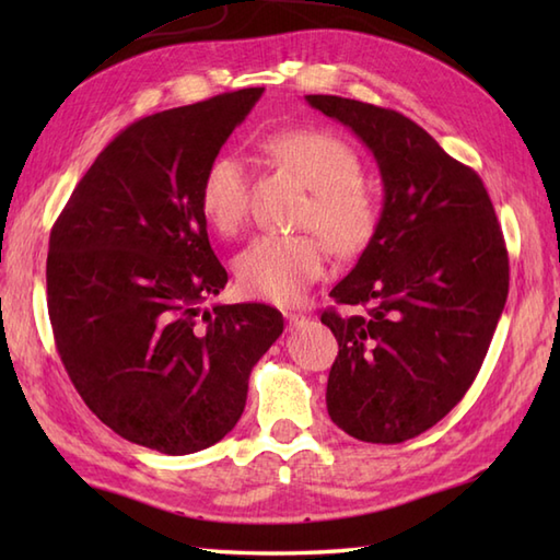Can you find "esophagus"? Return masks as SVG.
Here are the masks:
<instances>
[{
  "instance_id": "1",
  "label": "esophagus",
  "mask_w": 560,
  "mask_h": 560,
  "mask_svg": "<svg viewBox=\"0 0 560 560\" xmlns=\"http://www.w3.org/2000/svg\"><path fill=\"white\" fill-rule=\"evenodd\" d=\"M287 323H289V329H299L307 323V317L301 313H287Z\"/></svg>"
}]
</instances>
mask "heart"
<instances>
[{
  "label": "heart",
  "instance_id": "obj_1",
  "mask_svg": "<svg viewBox=\"0 0 560 560\" xmlns=\"http://www.w3.org/2000/svg\"><path fill=\"white\" fill-rule=\"evenodd\" d=\"M265 149L311 187L301 213L303 229L326 237L339 257H353L373 241L380 201L361 180L355 151L325 129H283ZM199 209L219 233H235L247 213V165L235 153H219L199 185ZM325 265V244L315 233H265L233 259L237 287L249 299L289 305L305 293Z\"/></svg>",
  "mask_w": 560,
  "mask_h": 560
}]
</instances>
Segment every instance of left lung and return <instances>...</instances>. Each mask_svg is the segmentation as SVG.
<instances>
[{
  "label": "left lung",
  "mask_w": 560,
  "mask_h": 560,
  "mask_svg": "<svg viewBox=\"0 0 560 560\" xmlns=\"http://www.w3.org/2000/svg\"><path fill=\"white\" fill-rule=\"evenodd\" d=\"M371 149L383 177L380 223L325 311L339 341L327 411L365 443H404L467 395L508 299V249L481 177L397 110L305 96Z\"/></svg>",
  "instance_id": "left-lung-1"
}]
</instances>
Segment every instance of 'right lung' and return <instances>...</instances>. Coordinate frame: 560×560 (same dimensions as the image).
<instances>
[{"label": "right lung", "mask_w": 560, "mask_h": 560, "mask_svg": "<svg viewBox=\"0 0 560 560\" xmlns=\"http://www.w3.org/2000/svg\"><path fill=\"white\" fill-rule=\"evenodd\" d=\"M265 89L122 129L71 192L47 253V313L69 380L129 443L189 455L233 431L253 365L281 337L265 303L213 305L229 281L199 185Z\"/></svg>", "instance_id": "1"}]
</instances>
